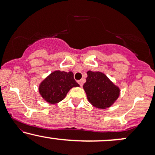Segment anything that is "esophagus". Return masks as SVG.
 I'll return each mask as SVG.
<instances>
[{"instance_id": "1", "label": "esophagus", "mask_w": 155, "mask_h": 155, "mask_svg": "<svg viewBox=\"0 0 155 155\" xmlns=\"http://www.w3.org/2000/svg\"><path fill=\"white\" fill-rule=\"evenodd\" d=\"M78 83L79 84V85L81 87L83 86V80H79V81H78Z\"/></svg>"}]
</instances>
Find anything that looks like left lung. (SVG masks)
<instances>
[{"label":"left lung","instance_id":"left-lung-1","mask_svg":"<svg viewBox=\"0 0 155 155\" xmlns=\"http://www.w3.org/2000/svg\"><path fill=\"white\" fill-rule=\"evenodd\" d=\"M83 88L87 100L95 108L105 109L115 103L120 95V89L104 73L88 71Z\"/></svg>","mask_w":155,"mask_h":155}]
</instances>
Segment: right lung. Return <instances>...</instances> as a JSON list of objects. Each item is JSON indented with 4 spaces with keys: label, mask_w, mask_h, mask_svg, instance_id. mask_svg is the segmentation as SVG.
<instances>
[{
    "label": "right lung",
    "mask_w": 155,
    "mask_h": 155,
    "mask_svg": "<svg viewBox=\"0 0 155 155\" xmlns=\"http://www.w3.org/2000/svg\"><path fill=\"white\" fill-rule=\"evenodd\" d=\"M79 87L72 71H55L46 77L38 87V92L44 101L55 104L63 101L71 89Z\"/></svg>",
    "instance_id": "1"
}]
</instances>
